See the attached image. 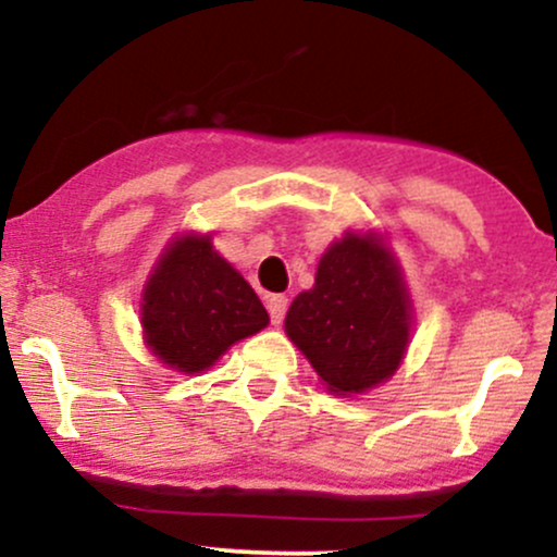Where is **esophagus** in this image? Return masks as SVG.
<instances>
[{
	"label": "esophagus",
	"mask_w": 557,
	"mask_h": 557,
	"mask_svg": "<svg viewBox=\"0 0 557 557\" xmlns=\"http://www.w3.org/2000/svg\"><path fill=\"white\" fill-rule=\"evenodd\" d=\"M265 305H268V312H271L273 326H281V321H284V312H286V308H289V299H286L284 295H271L265 299Z\"/></svg>",
	"instance_id": "esophagus-1"
}]
</instances>
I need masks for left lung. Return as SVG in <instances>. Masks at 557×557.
<instances>
[{
    "instance_id": "8db88e82",
    "label": "left lung",
    "mask_w": 557,
    "mask_h": 557,
    "mask_svg": "<svg viewBox=\"0 0 557 557\" xmlns=\"http://www.w3.org/2000/svg\"><path fill=\"white\" fill-rule=\"evenodd\" d=\"M413 299L386 236L345 231L318 260L315 284L299 292L284 331L336 397L389 381L408 355Z\"/></svg>"
}]
</instances>
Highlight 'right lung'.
<instances>
[{
    "mask_svg": "<svg viewBox=\"0 0 557 557\" xmlns=\"http://www.w3.org/2000/svg\"><path fill=\"white\" fill-rule=\"evenodd\" d=\"M139 318L149 352L184 376L208 371L231 345L271 323L245 276L197 231L173 236L154 260Z\"/></svg>",
    "mask_w": 557,
    "mask_h": 557,
    "instance_id": "right-lung-1",
    "label": "right lung"
}]
</instances>
